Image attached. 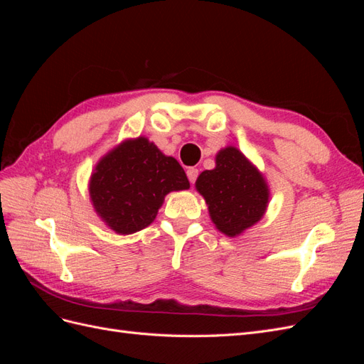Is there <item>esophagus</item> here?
<instances>
[{
  "label": "esophagus",
  "mask_w": 364,
  "mask_h": 364,
  "mask_svg": "<svg viewBox=\"0 0 364 364\" xmlns=\"http://www.w3.org/2000/svg\"><path fill=\"white\" fill-rule=\"evenodd\" d=\"M186 176H188L190 182H191V183H194V182H196V179H197V176H199V170H197L196 167H190L188 170H186Z\"/></svg>",
  "instance_id": "esophagus-1"
}]
</instances>
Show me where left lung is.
I'll use <instances>...</instances> for the list:
<instances>
[{"mask_svg":"<svg viewBox=\"0 0 364 364\" xmlns=\"http://www.w3.org/2000/svg\"><path fill=\"white\" fill-rule=\"evenodd\" d=\"M196 188L203 196L213 223L228 237L258 223L270 197L262 174L232 146L217 153L215 168L202 171Z\"/></svg>","mask_w":364,"mask_h":364,"instance_id":"left-lung-1","label":"left lung"}]
</instances>
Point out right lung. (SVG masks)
Here are the masks:
<instances>
[{
    "instance_id": "1",
    "label": "right lung",
    "mask_w": 364,
    "mask_h": 364,
    "mask_svg": "<svg viewBox=\"0 0 364 364\" xmlns=\"http://www.w3.org/2000/svg\"><path fill=\"white\" fill-rule=\"evenodd\" d=\"M188 188L181 164L144 136L126 139L109 151L95 165L90 181L95 213L121 235L147 228L165 196Z\"/></svg>"
}]
</instances>
